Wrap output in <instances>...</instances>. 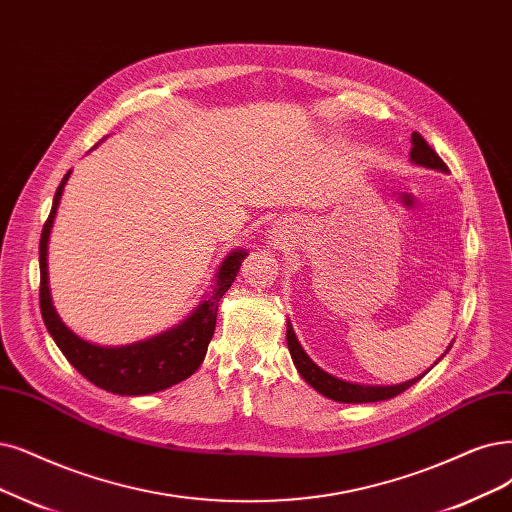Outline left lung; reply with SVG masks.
<instances>
[{
	"instance_id": "8db88e82",
	"label": "left lung",
	"mask_w": 512,
	"mask_h": 512,
	"mask_svg": "<svg viewBox=\"0 0 512 512\" xmlns=\"http://www.w3.org/2000/svg\"><path fill=\"white\" fill-rule=\"evenodd\" d=\"M413 147H411V160L420 166H428V168H437L447 173V164L439 158L437 151H434L426 139L420 135V132H413L411 135ZM287 344H289V352L293 363L297 367V371L301 373V377L314 388L318 390L327 399H333L337 403H377V401H386L392 399V396L401 394L403 390H407L409 386H413L415 382L420 380V377H415V380H409L405 384L399 386H363V384H350L344 380H337V377L329 375L327 371H323L320 367H316L310 356L304 352V348L299 346L295 331L291 325H287Z\"/></svg>"
}]
</instances>
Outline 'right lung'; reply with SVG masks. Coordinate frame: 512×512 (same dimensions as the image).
<instances>
[{
  "mask_svg": "<svg viewBox=\"0 0 512 512\" xmlns=\"http://www.w3.org/2000/svg\"><path fill=\"white\" fill-rule=\"evenodd\" d=\"M69 173L63 177L61 185L56 187L52 211L44 223L40 238V308L46 329L50 331L52 339L56 346L61 348L67 361L78 369L86 380L107 392L122 396H139L158 392L187 380V377L204 361L208 342L213 339L217 325L219 299L232 287L246 253L236 251L232 255H227V259L221 263L213 293L208 295L204 304H200V308L177 329L162 333L158 337H151L147 342L122 348H103L88 344L61 323L59 314L54 312L48 289V236Z\"/></svg>",
  "mask_w": 512,
  "mask_h": 512,
  "instance_id": "1",
  "label": "right lung"
}]
</instances>
